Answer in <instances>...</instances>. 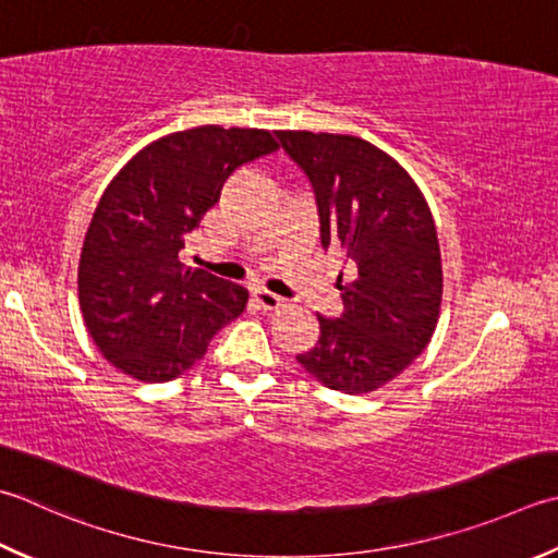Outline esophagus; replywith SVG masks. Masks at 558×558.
Segmentation results:
<instances>
[{"label": "esophagus", "mask_w": 558, "mask_h": 558, "mask_svg": "<svg viewBox=\"0 0 558 558\" xmlns=\"http://www.w3.org/2000/svg\"><path fill=\"white\" fill-rule=\"evenodd\" d=\"M254 302L258 304L264 312H276L280 307H286V300L278 298V294H272L268 290H254Z\"/></svg>", "instance_id": "obj_1"}]
</instances>
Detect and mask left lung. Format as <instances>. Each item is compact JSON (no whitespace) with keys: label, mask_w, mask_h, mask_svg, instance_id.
I'll return each instance as SVG.
<instances>
[{"label":"left lung","mask_w":558,"mask_h":558,"mask_svg":"<svg viewBox=\"0 0 558 558\" xmlns=\"http://www.w3.org/2000/svg\"><path fill=\"white\" fill-rule=\"evenodd\" d=\"M307 177L322 246L345 251L353 280L343 312L316 314L319 341L298 363L324 387L367 395L401 375L428 345L440 314L442 266L430 207L413 179L363 137L280 130Z\"/></svg>","instance_id":"1"}]
</instances>
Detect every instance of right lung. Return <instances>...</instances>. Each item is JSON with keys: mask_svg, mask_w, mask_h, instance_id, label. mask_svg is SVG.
I'll use <instances>...</instances> for the list:
<instances>
[{"mask_svg": "<svg viewBox=\"0 0 558 558\" xmlns=\"http://www.w3.org/2000/svg\"><path fill=\"white\" fill-rule=\"evenodd\" d=\"M278 149L268 130L203 125L151 142L108 183L80 258V304L98 351L125 375L169 381L244 312L248 292L185 268V234L225 181Z\"/></svg>", "mask_w": 558, "mask_h": 558, "instance_id": "1", "label": "right lung"}]
</instances>
